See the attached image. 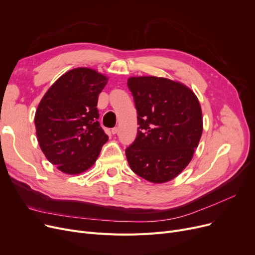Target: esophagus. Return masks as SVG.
I'll use <instances>...</instances> for the list:
<instances>
[{
	"label": "esophagus",
	"instance_id": "34e87169",
	"mask_svg": "<svg viewBox=\"0 0 255 255\" xmlns=\"http://www.w3.org/2000/svg\"><path fill=\"white\" fill-rule=\"evenodd\" d=\"M118 131H119L118 127H114V128H112V133H113V134H117Z\"/></svg>",
	"mask_w": 255,
	"mask_h": 255
}]
</instances>
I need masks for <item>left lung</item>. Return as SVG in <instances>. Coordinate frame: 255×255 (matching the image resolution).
Returning <instances> with one entry per match:
<instances>
[{
  "label": "left lung",
  "mask_w": 255,
  "mask_h": 255,
  "mask_svg": "<svg viewBox=\"0 0 255 255\" xmlns=\"http://www.w3.org/2000/svg\"><path fill=\"white\" fill-rule=\"evenodd\" d=\"M137 111V135L126 149L130 168L152 183L175 179L189 164L203 133L192 90L165 77H129Z\"/></svg>",
  "instance_id": "1"
}]
</instances>
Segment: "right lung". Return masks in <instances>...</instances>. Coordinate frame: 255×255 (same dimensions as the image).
<instances>
[{
	"label": "right lung",
	"instance_id": "right-lung-1",
	"mask_svg": "<svg viewBox=\"0 0 255 255\" xmlns=\"http://www.w3.org/2000/svg\"><path fill=\"white\" fill-rule=\"evenodd\" d=\"M109 77L91 68H74L59 77L35 114L36 135L48 161L68 175L96 162L109 140L98 122V96Z\"/></svg>",
	"mask_w": 255,
	"mask_h": 255
}]
</instances>
